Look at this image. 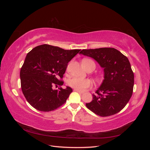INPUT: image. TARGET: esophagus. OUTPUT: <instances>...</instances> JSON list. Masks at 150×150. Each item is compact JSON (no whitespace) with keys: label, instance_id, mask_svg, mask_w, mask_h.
I'll list each match as a JSON object with an SVG mask.
<instances>
[{"label":"esophagus","instance_id":"34e87169","mask_svg":"<svg viewBox=\"0 0 150 150\" xmlns=\"http://www.w3.org/2000/svg\"><path fill=\"white\" fill-rule=\"evenodd\" d=\"M74 91H76V92H78V93H83V91H79V90H78V89H74Z\"/></svg>","mask_w":150,"mask_h":150}]
</instances>
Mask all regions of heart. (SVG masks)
I'll use <instances>...</instances> for the list:
<instances>
[{
    "mask_svg": "<svg viewBox=\"0 0 150 150\" xmlns=\"http://www.w3.org/2000/svg\"><path fill=\"white\" fill-rule=\"evenodd\" d=\"M84 60H89V59H84ZM69 85L71 87L74 89H78L79 91L84 90L86 88H89L91 85V81L89 79H83L79 78H73L69 79Z\"/></svg>",
    "mask_w": 150,
    "mask_h": 150,
    "instance_id": "heart-1",
    "label": "heart"
}]
</instances>
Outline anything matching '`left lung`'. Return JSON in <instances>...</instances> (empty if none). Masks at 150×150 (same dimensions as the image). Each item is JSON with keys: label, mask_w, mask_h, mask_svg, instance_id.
<instances>
[{"label": "left lung", "mask_w": 150, "mask_h": 150, "mask_svg": "<svg viewBox=\"0 0 150 150\" xmlns=\"http://www.w3.org/2000/svg\"><path fill=\"white\" fill-rule=\"evenodd\" d=\"M80 54L93 58L104 69L103 83L86 107L103 117L120 112L129 101L133 91L134 74L128 59L111 47L83 49Z\"/></svg>", "instance_id": "left-lung-1"}]
</instances>
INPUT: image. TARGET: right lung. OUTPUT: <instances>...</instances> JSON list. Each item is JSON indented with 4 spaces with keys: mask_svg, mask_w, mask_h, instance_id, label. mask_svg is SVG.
<instances>
[{
    "mask_svg": "<svg viewBox=\"0 0 150 150\" xmlns=\"http://www.w3.org/2000/svg\"><path fill=\"white\" fill-rule=\"evenodd\" d=\"M80 49L65 50L48 44L40 45L27 54L21 72L22 91L36 110L48 112L64 104L72 89H62L67 64ZM60 87L54 90V86Z\"/></svg>",
    "mask_w": 150,
    "mask_h": 150,
    "instance_id": "obj_1",
    "label": "right lung"
}]
</instances>
